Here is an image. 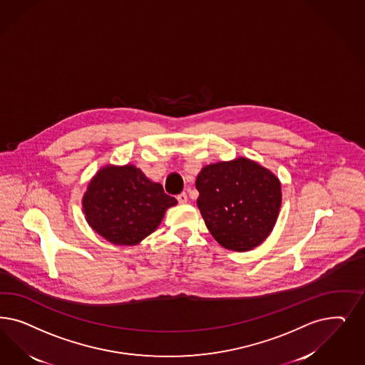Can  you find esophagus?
<instances>
[{
    "label": "esophagus",
    "mask_w": 365,
    "mask_h": 365,
    "mask_svg": "<svg viewBox=\"0 0 365 365\" xmlns=\"http://www.w3.org/2000/svg\"><path fill=\"white\" fill-rule=\"evenodd\" d=\"M177 200L180 204H185L187 201H188V196H187V193L185 192H182V193H180L178 196H177Z\"/></svg>",
    "instance_id": "34e87169"
}]
</instances>
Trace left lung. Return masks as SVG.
Listing matches in <instances>:
<instances>
[{
	"instance_id": "obj_1",
	"label": "left lung",
	"mask_w": 365,
	"mask_h": 365,
	"mask_svg": "<svg viewBox=\"0 0 365 365\" xmlns=\"http://www.w3.org/2000/svg\"><path fill=\"white\" fill-rule=\"evenodd\" d=\"M196 189L201 216L220 246L250 251L270 235L282 192L269 169L245 157L207 165L196 178Z\"/></svg>"
}]
</instances>
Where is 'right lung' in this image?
<instances>
[{"label": "right lung", "mask_w": 365, "mask_h": 365, "mask_svg": "<svg viewBox=\"0 0 365 365\" xmlns=\"http://www.w3.org/2000/svg\"><path fill=\"white\" fill-rule=\"evenodd\" d=\"M82 204L95 232L113 245L134 246L153 232L177 200L134 165H108L93 177Z\"/></svg>", "instance_id": "obj_1"}]
</instances>
